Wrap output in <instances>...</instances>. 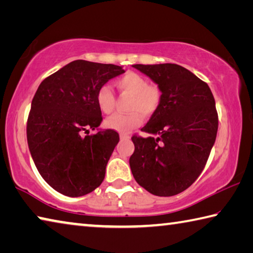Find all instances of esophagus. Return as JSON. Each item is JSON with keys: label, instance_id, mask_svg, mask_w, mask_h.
<instances>
[{"label": "esophagus", "instance_id": "obj_1", "mask_svg": "<svg viewBox=\"0 0 253 253\" xmlns=\"http://www.w3.org/2000/svg\"><path fill=\"white\" fill-rule=\"evenodd\" d=\"M129 138H130L129 135H127V134H121V139H122V140H127V139H129Z\"/></svg>", "mask_w": 253, "mask_h": 253}]
</instances>
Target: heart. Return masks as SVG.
<instances>
[{
  "instance_id": "b5f03b06",
  "label": "heart",
  "mask_w": 253,
  "mask_h": 253,
  "mask_svg": "<svg viewBox=\"0 0 253 253\" xmlns=\"http://www.w3.org/2000/svg\"><path fill=\"white\" fill-rule=\"evenodd\" d=\"M116 87L124 95L131 96L128 114H116L107 118L105 126L119 132H127L140 125L142 115L149 117L161 104V90L156 85L148 84L147 79L136 72H127L116 80ZM97 105L104 114H110L115 108V96L108 85H102L96 95Z\"/></svg>"
}]
</instances>
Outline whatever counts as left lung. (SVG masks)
Returning <instances> with one entry per match:
<instances>
[{
	"mask_svg": "<svg viewBox=\"0 0 253 253\" xmlns=\"http://www.w3.org/2000/svg\"><path fill=\"white\" fill-rule=\"evenodd\" d=\"M132 67L157 84L162 97L142 128L151 136L131 138V173L149 193L176 195L195 182L207 164L219 125L215 100L208 84L182 66Z\"/></svg>",
	"mask_w": 253,
	"mask_h": 253,
	"instance_id": "obj_1",
	"label": "left lung"
}]
</instances>
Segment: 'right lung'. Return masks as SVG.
<instances>
[{
    "mask_svg": "<svg viewBox=\"0 0 253 253\" xmlns=\"http://www.w3.org/2000/svg\"><path fill=\"white\" fill-rule=\"evenodd\" d=\"M124 72L110 63L75 60L38 88L28 118V145L40 175L59 193L83 196L104 181L119 135L99 128L102 117L96 95ZM89 129L97 132L84 136Z\"/></svg>",
    "mask_w": 253,
    "mask_h": 253,
    "instance_id": "add662e5",
    "label": "right lung"
}]
</instances>
